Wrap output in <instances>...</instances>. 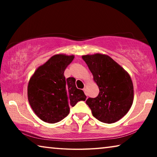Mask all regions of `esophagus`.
Listing matches in <instances>:
<instances>
[{"label":"esophagus","mask_w":157,"mask_h":157,"mask_svg":"<svg viewBox=\"0 0 157 157\" xmlns=\"http://www.w3.org/2000/svg\"><path fill=\"white\" fill-rule=\"evenodd\" d=\"M83 91H84V93H85V94H86V95H87V94H86V87H84V88L83 89Z\"/></svg>","instance_id":"1"}]
</instances>
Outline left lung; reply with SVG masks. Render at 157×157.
I'll return each mask as SVG.
<instances>
[{"label": "left lung", "instance_id": "8db88e82", "mask_svg": "<svg viewBox=\"0 0 157 157\" xmlns=\"http://www.w3.org/2000/svg\"><path fill=\"white\" fill-rule=\"evenodd\" d=\"M82 59L94 76L100 92L86 103L93 116L105 123H113L128 112L134 100V86L129 75L106 55H83Z\"/></svg>", "mask_w": 157, "mask_h": 157}]
</instances>
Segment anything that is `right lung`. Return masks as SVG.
<instances>
[{"mask_svg":"<svg viewBox=\"0 0 157 157\" xmlns=\"http://www.w3.org/2000/svg\"><path fill=\"white\" fill-rule=\"evenodd\" d=\"M74 55H55L36 69L28 86L29 103L36 115L48 123L63 120L79 101L86 96L75 86V79H66V67L72 62Z\"/></svg>","mask_w":157,"mask_h":157,"instance_id":"1","label":"right lung"}]
</instances>
